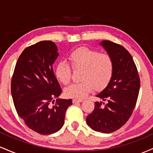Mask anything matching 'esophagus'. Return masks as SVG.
Instances as JSON below:
<instances>
[{"mask_svg":"<svg viewBox=\"0 0 153 153\" xmlns=\"http://www.w3.org/2000/svg\"><path fill=\"white\" fill-rule=\"evenodd\" d=\"M82 100H78V99H73V103H80L82 102Z\"/></svg>","mask_w":153,"mask_h":153,"instance_id":"esophagus-1","label":"esophagus"}]
</instances>
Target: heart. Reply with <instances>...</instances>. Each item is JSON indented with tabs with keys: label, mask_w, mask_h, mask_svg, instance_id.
Instances as JSON below:
<instances>
[{
	"label": "heart",
	"mask_w": 153,
	"mask_h": 153,
	"mask_svg": "<svg viewBox=\"0 0 153 153\" xmlns=\"http://www.w3.org/2000/svg\"><path fill=\"white\" fill-rule=\"evenodd\" d=\"M73 71H80L81 82L70 85L65 89L67 97L82 99L94 90L102 91L109 84L114 71V62L110 54L99 51L80 47L68 55ZM54 75L64 85L71 82L73 71L65 61H59L54 69Z\"/></svg>",
	"instance_id": "obj_1"
}]
</instances>
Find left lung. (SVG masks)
I'll return each mask as SVG.
<instances>
[{
	"label": "left lung",
	"mask_w": 153,
	"mask_h": 153,
	"mask_svg": "<svg viewBox=\"0 0 153 153\" xmlns=\"http://www.w3.org/2000/svg\"><path fill=\"white\" fill-rule=\"evenodd\" d=\"M101 45L113 58L114 71L109 84L96 96L107 103H103L104 106L101 102L95 103L86 122L95 131L111 133L130 118L138 98L140 80L132 57L124 47L106 40Z\"/></svg>",
	"instance_id": "8db88e82"
}]
</instances>
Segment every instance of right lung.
<instances>
[{
    "label": "right lung",
    "mask_w": 153,
    "mask_h": 153,
    "mask_svg": "<svg viewBox=\"0 0 153 153\" xmlns=\"http://www.w3.org/2000/svg\"><path fill=\"white\" fill-rule=\"evenodd\" d=\"M58 55L52 41L31 45L19 56L12 76L10 89L17 114L29 129L40 134L59 131L73 104L71 99H57L54 103L62 93L52 68Z\"/></svg>",
    "instance_id": "obj_1"
}]
</instances>
